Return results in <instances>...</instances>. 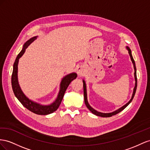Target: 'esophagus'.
Here are the masks:
<instances>
[{
	"label": "esophagus",
	"mask_w": 150,
	"mask_h": 150,
	"mask_svg": "<svg viewBox=\"0 0 150 150\" xmlns=\"http://www.w3.org/2000/svg\"><path fill=\"white\" fill-rule=\"evenodd\" d=\"M76 73L79 76H82L83 74V67L82 66H79L76 68Z\"/></svg>",
	"instance_id": "obj_1"
}]
</instances>
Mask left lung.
<instances>
[{
  "label": "left lung",
  "mask_w": 150,
  "mask_h": 150,
  "mask_svg": "<svg viewBox=\"0 0 150 150\" xmlns=\"http://www.w3.org/2000/svg\"><path fill=\"white\" fill-rule=\"evenodd\" d=\"M127 50H128V53H129V56H130V58L131 59V61L132 62V63H133V66H134V77H135V81H136V83H135V87L134 88V91H133V93H132V97L131 100L127 102V103L124 106H122V108H121L120 109H117V110L114 111V112H111V113H102V112H97V110H94L93 108H92L91 106H90V105L88 104V102H87V91H86V85H85V81L83 80V93H84V102H85V105H86L87 108L91 111V112L93 114H95L96 115H97V116H100V117H111L112 116V115H114L115 114H117L118 113H119L120 112H121V111L122 110L125 109L126 107L129 105L131 102L132 101V100L134 98V96L135 95V93H136V88H137V76H136V65H135V62H134V60L133 58H132V54H131V51L130 50V48H129V47L127 46L126 47Z\"/></svg>",
  "instance_id": "obj_1"
}]
</instances>
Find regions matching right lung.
<instances>
[{
	"mask_svg": "<svg viewBox=\"0 0 150 150\" xmlns=\"http://www.w3.org/2000/svg\"><path fill=\"white\" fill-rule=\"evenodd\" d=\"M36 37H34L31 39H30L24 45L23 48L21 50V52L18 54L16 57L15 62L13 65V71H12L11 82H12V87L14 95L18 98V99L20 101L21 104L23 105L24 107L28 109L29 110L31 111L32 112L38 114V115H47L53 113L54 111H56L60 105L62 99L64 96V94L66 91L68 85L71 83L73 80L76 78V74L75 73H72L69 75L65 76L64 77L61 82L60 85V91L59 92L57 100L54 102L53 104L49 105H41L39 104H37L36 102H32L29 100L25 97L23 92L21 91L20 87L18 83V65L19 59L23 56V54L25 52V50L28 48V46L31 43V42L36 39Z\"/></svg>",
	"mask_w": 150,
	"mask_h": 150,
	"instance_id": "1",
	"label": "right lung"
}]
</instances>
